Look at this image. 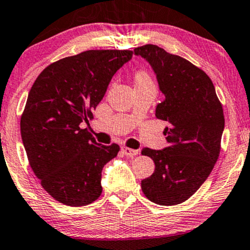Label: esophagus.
Wrapping results in <instances>:
<instances>
[{
    "mask_svg": "<svg viewBox=\"0 0 250 250\" xmlns=\"http://www.w3.org/2000/svg\"><path fill=\"white\" fill-rule=\"evenodd\" d=\"M122 151H123V153L128 157H134V156H136V154H138V150H134V148H130L127 146H123Z\"/></svg>",
    "mask_w": 250,
    "mask_h": 250,
    "instance_id": "obj_1",
    "label": "esophagus"
}]
</instances>
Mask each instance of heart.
I'll list each match as a JSON object with an SVG mask.
<instances>
[{"mask_svg": "<svg viewBox=\"0 0 250 250\" xmlns=\"http://www.w3.org/2000/svg\"><path fill=\"white\" fill-rule=\"evenodd\" d=\"M150 78H148V76L145 74L143 71H140L137 72L135 76V83H150Z\"/></svg>", "mask_w": 250, "mask_h": 250, "instance_id": "b5f03b06", "label": "heart"}]
</instances>
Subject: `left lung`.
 I'll return each mask as SVG.
<instances>
[{
	"instance_id": "obj_1",
	"label": "left lung",
	"mask_w": 250,
	"mask_h": 250,
	"mask_svg": "<svg viewBox=\"0 0 250 250\" xmlns=\"http://www.w3.org/2000/svg\"><path fill=\"white\" fill-rule=\"evenodd\" d=\"M134 53L156 74L165 97L156 116L168 123L164 131L168 146L142 150L156 166L142 180V190L156 204H180L203 185L219 157L225 127L222 104L209 76L186 59L156 45L137 47Z\"/></svg>"
}]
</instances>
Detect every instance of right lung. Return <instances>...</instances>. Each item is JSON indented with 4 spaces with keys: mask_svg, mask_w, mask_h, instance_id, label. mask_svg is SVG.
Wrapping results in <instances>:
<instances>
[{
    "mask_svg": "<svg viewBox=\"0 0 250 250\" xmlns=\"http://www.w3.org/2000/svg\"><path fill=\"white\" fill-rule=\"evenodd\" d=\"M131 50H86L43 69L31 87L21 118L28 163L42 188L60 203L84 207L102 195V172L118 144L97 143L88 123L112 77Z\"/></svg>",
    "mask_w": 250,
    "mask_h": 250,
    "instance_id": "1",
    "label": "right lung"
}]
</instances>
